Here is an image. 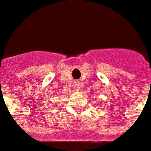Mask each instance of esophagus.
Wrapping results in <instances>:
<instances>
[{
  "instance_id": "esophagus-1",
  "label": "esophagus",
  "mask_w": 151,
  "mask_h": 151,
  "mask_svg": "<svg viewBox=\"0 0 151 151\" xmlns=\"http://www.w3.org/2000/svg\"><path fill=\"white\" fill-rule=\"evenodd\" d=\"M73 86H74V89H75L76 90H80V89H81V83L79 82L78 81H76L75 82H74V84H73Z\"/></svg>"
}]
</instances>
